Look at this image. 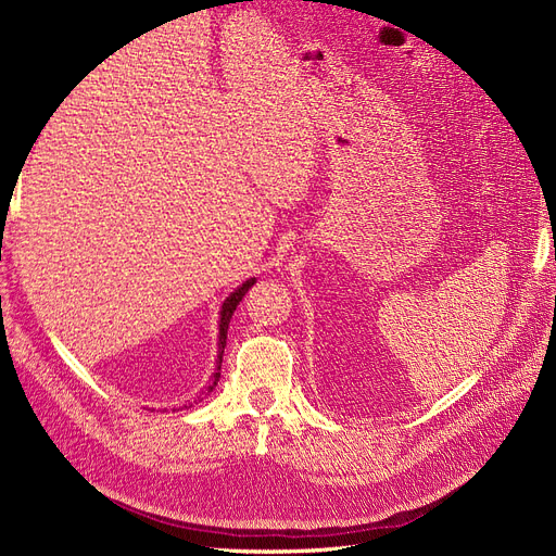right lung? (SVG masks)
<instances>
[{
  "label": "right lung",
  "instance_id": "right-lung-1",
  "mask_svg": "<svg viewBox=\"0 0 556 556\" xmlns=\"http://www.w3.org/2000/svg\"><path fill=\"white\" fill-rule=\"evenodd\" d=\"M253 283H256V277H251V279H247L242 287H237L226 300H224V305H220V316H218V352H216V370H214V375H212V379H210V384L202 389V393L198 395V399L193 401V403H198V401H202V395H210L212 391H214V387L218 384V377H220V363H224V349H226V340H228V326H230V319H232V312L237 309V305L242 303V298L247 295V291L253 287ZM193 403H188V405H193ZM186 407V405H184Z\"/></svg>",
  "mask_w": 556,
  "mask_h": 556
}]
</instances>
